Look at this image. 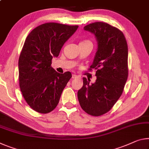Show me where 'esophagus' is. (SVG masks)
Returning <instances> with one entry per match:
<instances>
[{
    "label": "esophagus",
    "mask_w": 149,
    "mask_h": 149,
    "mask_svg": "<svg viewBox=\"0 0 149 149\" xmlns=\"http://www.w3.org/2000/svg\"><path fill=\"white\" fill-rule=\"evenodd\" d=\"M78 75H75V74H73L72 75V78L73 79H75V78H78Z\"/></svg>",
    "instance_id": "1"
}]
</instances>
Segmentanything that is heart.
Returning <instances> with one entry per match:
<instances>
[{"label": "heart", "mask_w": 149, "mask_h": 149, "mask_svg": "<svg viewBox=\"0 0 149 149\" xmlns=\"http://www.w3.org/2000/svg\"><path fill=\"white\" fill-rule=\"evenodd\" d=\"M90 42V41H89V40H84V41L81 42Z\"/></svg>", "instance_id": "heart-1"}]
</instances>
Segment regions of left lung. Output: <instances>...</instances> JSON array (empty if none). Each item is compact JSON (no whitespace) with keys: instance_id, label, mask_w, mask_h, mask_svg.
Returning <instances> with one entry per match:
<instances>
[{"instance_id":"1","label":"left lung","mask_w":149,"mask_h":149,"mask_svg":"<svg viewBox=\"0 0 149 149\" xmlns=\"http://www.w3.org/2000/svg\"><path fill=\"white\" fill-rule=\"evenodd\" d=\"M84 30L95 34L98 43L93 62L97 79L89 84L84 77L77 92L80 106L92 116H100L111 109L122 95L128 77V46L123 33L107 23L89 24Z\"/></svg>"}]
</instances>
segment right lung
I'll use <instances>...</instances> for the list:
<instances>
[{
	"mask_svg": "<svg viewBox=\"0 0 149 149\" xmlns=\"http://www.w3.org/2000/svg\"><path fill=\"white\" fill-rule=\"evenodd\" d=\"M78 26L60 23L42 24L26 38L18 60L19 85L28 105L35 111L48 113L58 105L72 74H59L51 66L63 45Z\"/></svg>",
	"mask_w": 149,
	"mask_h": 149,
	"instance_id": "add662e5",
	"label": "right lung"
}]
</instances>
